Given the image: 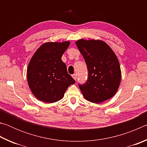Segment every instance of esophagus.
<instances>
[{"label": "esophagus", "mask_w": 147, "mask_h": 147, "mask_svg": "<svg viewBox=\"0 0 147 147\" xmlns=\"http://www.w3.org/2000/svg\"><path fill=\"white\" fill-rule=\"evenodd\" d=\"M72 76H73V78L75 80H76V78H77V76H76V74H74L72 75Z\"/></svg>", "instance_id": "1"}]
</instances>
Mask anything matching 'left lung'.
<instances>
[{"label":"left lung","instance_id":"obj_1","mask_svg":"<svg viewBox=\"0 0 147 147\" xmlns=\"http://www.w3.org/2000/svg\"><path fill=\"white\" fill-rule=\"evenodd\" d=\"M88 67V78L78 84L84 98L100 103L114 96L121 83V71L115 53L105 42L80 39L76 42Z\"/></svg>","mask_w":147,"mask_h":147}]
</instances>
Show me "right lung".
<instances>
[{
    "instance_id": "1",
    "label": "right lung",
    "mask_w": 147,
    "mask_h": 147,
    "mask_svg": "<svg viewBox=\"0 0 147 147\" xmlns=\"http://www.w3.org/2000/svg\"><path fill=\"white\" fill-rule=\"evenodd\" d=\"M69 41L44 43L32 56L27 69V81L32 93L47 103L60 100L68 87L75 83L61 56Z\"/></svg>"
}]
</instances>
